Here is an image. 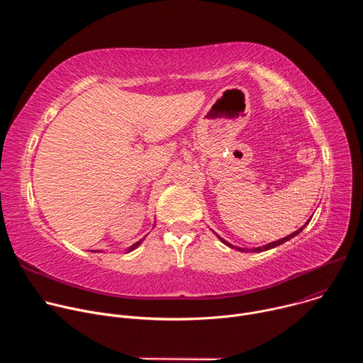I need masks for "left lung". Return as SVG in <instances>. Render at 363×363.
<instances>
[{
  "instance_id": "obj_1",
  "label": "left lung",
  "mask_w": 363,
  "mask_h": 363,
  "mask_svg": "<svg viewBox=\"0 0 363 363\" xmlns=\"http://www.w3.org/2000/svg\"><path fill=\"white\" fill-rule=\"evenodd\" d=\"M312 220V218H310ZM310 220L303 225V227H300L297 231H294V233H291L290 235H287V237H284V238H280V240H277V241H273V242H270V244H266V245H262V247H257V248H251V250H248V248H241V247H235V245H233V244H230L228 241H225L224 238H221L220 235H217L225 245H228V247H231V248H235V250H238V251H244V252H248V251H254V252H262V251H267V250H270V248H274V247H277V245H280V244H283V242H286V241H289L290 238H293V237H296L298 233H301L303 231V228L310 223Z\"/></svg>"
}]
</instances>
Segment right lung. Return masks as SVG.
I'll use <instances>...</instances> for the list:
<instances>
[{"label":"right lung","mask_w":363,"mask_h":363,"mask_svg":"<svg viewBox=\"0 0 363 363\" xmlns=\"http://www.w3.org/2000/svg\"><path fill=\"white\" fill-rule=\"evenodd\" d=\"M145 237H146V235H145ZM145 237H143V238H142V240H139V241H138V242H135V244H132V245H130V247H129V248H128V252H130V251H133V250H135V248H138V247H139V245H140V242H142V241H143V240H145Z\"/></svg>","instance_id":"right-lung-1"}]
</instances>
